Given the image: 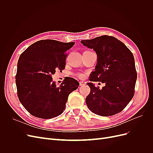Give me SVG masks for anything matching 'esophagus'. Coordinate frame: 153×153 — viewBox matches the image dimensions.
<instances>
[{"label":"esophagus","mask_w":153,"mask_h":153,"mask_svg":"<svg viewBox=\"0 0 153 153\" xmlns=\"http://www.w3.org/2000/svg\"><path fill=\"white\" fill-rule=\"evenodd\" d=\"M86 84V82L85 81H80V86H84Z\"/></svg>","instance_id":"obj_1"}]
</instances>
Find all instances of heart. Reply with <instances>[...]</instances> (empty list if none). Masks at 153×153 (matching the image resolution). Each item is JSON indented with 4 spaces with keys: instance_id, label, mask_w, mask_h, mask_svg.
<instances>
[{
    "instance_id": "obj_1",
    "label": "heart",
    "mask_w": 153,
    "mask_h": 153,
    "mask_svg": "<svg viewBox=\"0 0 153 153\" xmlns=\"http://www.w3.org/2000/svg\"><path fill=\"white\" fill-rule=\"evenodd\" d=\"M78 76H79L80 78H83L84 76V75H83V74H79V75H78Z\"/></svg>"
}]
</instances>
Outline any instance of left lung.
Returning <instances> with one entry per match:
<instances>
[{
    "instance_id": "left-lung-1",
    "label": "left lung",
    "mask_w": 153,
    "mask_h": 153,
    "mask_svg": "<svg viewBox=\"0 0 153 153\" xmlns=\"http://www.w3.org/2000/svg\"><path fill=\"white\" fill-rule=\"evenodd\" d=\"M81 43L93 48L97 64L87 83L91 92L85 99L88 108L101 116H111L121 112L135 94L137 78L135 59L129 48L113 36H101ZM93 81L105 85L100 90Z\"/></svg>"
}]
</instances>
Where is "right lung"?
Returning <instances> with one entry per match:
<instances>
[{"instance_id":"right-lung-1","label":"right lung","mask_w":153,"mask_h":153,"mask_svg":"<svg viewBox=\"0 0 153 153\" xmlns=\"http://www.w3.org/2000/svg\"><path fill=\"white\" fill-rule=\"evenodd\" d=\"M74 45L75 42L40 40L20 55L15 76L17 94L31 115L52 119L64 112L69 94L77 89L79 83L67 77L57 87L52 75L65 68L67 52Z\"/></svg>"}]
</instances>
